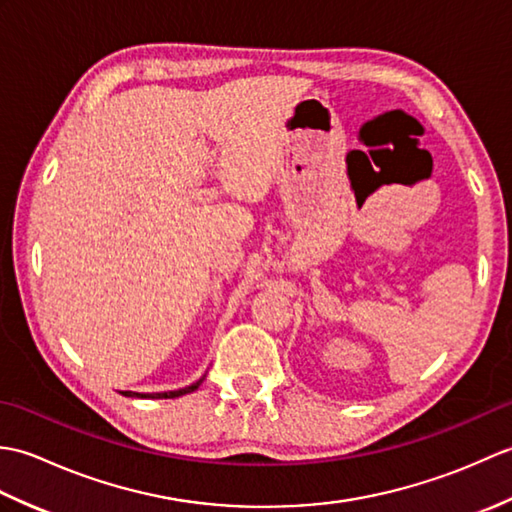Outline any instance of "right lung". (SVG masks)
I'll use <instances>...</instances> for the list:
<instances>
[{
  "mask_svg": "<svg viewBox=\"0 0 512 512\" xmlns=\"http://www.w3.org/2000/svg\"><path fill=\"white\" fill-rule=\"evenodd\" d=\"M204 378H206V374L202 378L195 380V383L182 387V389H173V391H156V394H138V391H123V396H129V398H178V396L191 394V391L198 389L202 385Z\"/></svg>",
  "mask_w": 512,
  "mask_h": 512,
  "instance_id": "add662e5",
  "label": "right lung"
}]
</instances>
